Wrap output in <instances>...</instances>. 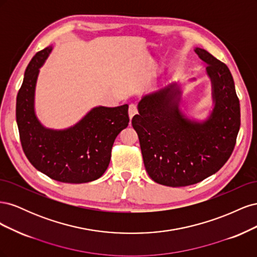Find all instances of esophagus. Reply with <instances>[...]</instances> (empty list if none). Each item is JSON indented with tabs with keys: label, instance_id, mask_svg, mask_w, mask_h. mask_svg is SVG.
<instances>
[{
	"label": "esophagus",
	"instance_id": "obj_1",
	"mask_svg": "<svg viewBox=\"0 0 257 257\" xmlns=\"http://www.w3.org/2000/svg\"><path fill=\"white\" fill-rule=\"evenodd\" d=\"M137 105L136 104H131L130 108H128V115H130V119L133 118V116L137 113Z\"/></svg>",
	"mask_w": 257,
	"mask_h": 257
}]
</instances>
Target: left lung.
Returning <instances> with one entry per match:
<instances>
[{
	"instance_id": "left-lung-1",
	"label": "left lung",
	"mask_w": 257,
	"mask_h": 257,
	"mask_svg": "<svg viewBox=\"0 0 257 257\" xmlns=\"http://www.w3.org/2000/svg\"><path fill=\"white\" fill-rule=\"evenodd\" d=\"M211 80L214 107L203 122L179 108L177 83L143 96L132 119L148 175L157 183L186 186L203 181L227 162L240 128V104L228 67L207 50L195 48Z\"/></svg>"
}]
</instances>
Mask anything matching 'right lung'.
Returning a JSON list of instances; mask_svg holds the SVG:
<instances>
[{"label":"right lung","instance_id":"right-lung-1","mask_svg":"<svg viewBox=\"0 0 257 257\" xmlns=\"http://www.w3.org/2000/svg\"><path fill=\"white\" fill-rule=\"evenodd\" d=\"M51 50L49 46L31 60L17 95L16 119L23 152L31 164L53 180H96L109 165L115 137L128 125V105L94 107L65 130L45 127L35 114L34 96L40 68Z\"/></svg>","mask_w":257,"mask_h":257}]
</instances>
